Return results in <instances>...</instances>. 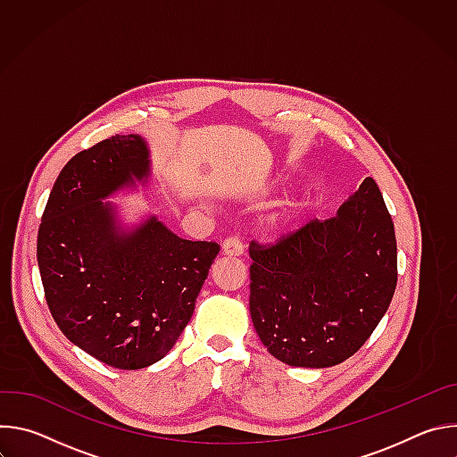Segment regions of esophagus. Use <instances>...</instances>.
Wrapping results in <instances>:
<instances>
[{"instance_id":"obj_1","label":"esophagus","mask_w":457,"mask_h":457,"mask_svg":"<svg viewBox=\"0 0 457 457\" xmlns=\"http://www.w3.org/2000/svg\"><path fill=\"white\" fill-rule=\"evenodd\" d=\"M222 251L228 256H240L244 253V244L238 237H228L222 244Z\"/></svg>"}]
</instances>
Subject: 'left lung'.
<instances>
[{"mask_svg": "<svg viewBox=\"0 0 457 457\" xmlns=\"http://www.w3.org/2000/svg\"><path fill=\"white\" fill-rule=\"evenodd\" d=\"M249 311L280 361L331 367L351 358L386 312L398 282L395 222L372 177L337 217L249 244Z\"/></svg>", "mask_w": 457, "mask_h": 457, "instance_id": "8db88e82", "label": "left lung"}]
</instances>
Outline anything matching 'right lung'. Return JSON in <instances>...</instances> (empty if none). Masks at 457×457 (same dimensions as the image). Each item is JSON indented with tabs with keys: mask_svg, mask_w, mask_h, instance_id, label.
<instances>
[{
	"mask_svg": "<svg viewBox=\"0 0 457 457\" xmlns=\"http://www.w3.org/2000/svg\"><path fill=\"white\" fill-rule=\"evenodd\" d=\"M139 136H112L59 173L37 231V266L57 328L124 370L164 358L187 325L220 245L186 240L155 217L117 233L101 199L150 171Z\"/></svg>",
	"mask_w": 457,
	"mask_h": 457,
	"instance_id": "1",
	"label": "right lung"
}]
</instances>
